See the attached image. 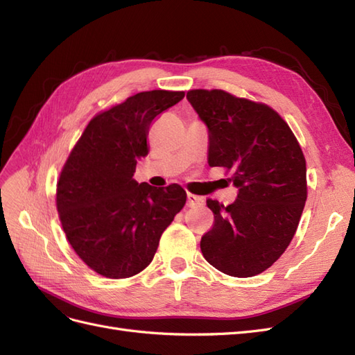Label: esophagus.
I'll return each instance as SVG.
<instances>
[{
    "label": "esophagus",
    "instance_id": "obj_1",
    "mask_svg": "<svg viewBox=\"0 0 355 355\" xmlns=\"http://www.w3.org/2000/svg\"><path fill=\"white\" fill-rule=\"evenodd\" d=\"M187 206L188 207H196V206H201V204L204 202L202 197H198V196H194V194H188L187 196Z\"/></svg>",
    "mask_w": 355,
    "mask_h": 355
}]
</instances>
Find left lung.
Here are the masks:
<instances>
[{
    "label": "left lung",
    "mask_w": 355,
    "mask_h": 355,
    "mask_svg": "<svg viewBox=\"0 0 355 355\" xmlns=\"http://www.w3.org/2000/svg\"><path fill=\"white\" fill-rule=\"evenodd\" d=\"M187 99L209 130V166L231 171L237 200H207L214 223L201 252L216 270L253 277L268 270L297 230L306 201V163L297 139L265 103L223 90H189Z\"/></svg>",
    "instance_id": "left-lung-1"
}]
</instances>
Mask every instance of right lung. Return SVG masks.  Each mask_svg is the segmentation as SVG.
<instances>
[{
  "label": "right lung",
  "instance_id": "obj_1",
  "mask_svg": "<svg viewBox=\"0 0 355 355\" xmlns=\"http://www.w3.org/2000/svg\"><path fill=\"white\" fill-rule=\"evenodd\" d=\"M184 92L151 90L92 118L60 171L56 206L72 249L94 272L127 278L151 263L161 234L187 202L178 184L155 188L133 179L146 157L154 118Z\"/></svg>",
  "mask_w": 355,
  "mask_h": 355
}]
</instances>
